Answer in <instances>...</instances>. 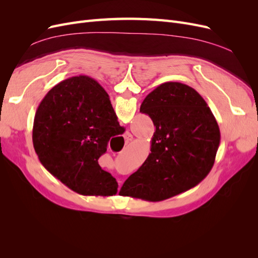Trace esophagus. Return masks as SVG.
I'll return each mask as SVG.
<instances>
[{
  "mask_svg": "<svg viewBox=\"0 0 258 258\" xmlns=\"http://www.w3.org/2000/svg\"><path fill=\"white\" fill-rule=\"evenodd\" d=\"M124 142H126V144L127 143H129L130 141H132V139H134V137H132V135L130 134V132H127V134H124Z\"/></svg>",
  "mask_w": 258,
  "mask_h": 258,
  "instance_id": "1",
  "label": "esophagus"
}]
</instances>
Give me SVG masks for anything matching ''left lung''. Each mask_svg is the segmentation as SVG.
Wrapping results in <instances>:
<instances>
[{
	"instance_id": "8db88e82",
	"label": "left lung",
	"mask_w": 258,
	"mask_h": 258,
	"mask_svg": "<svg viewBox=\"0 0 258 258\" xmlns=\"http://www.w3.org/2000/svg\"><path fill=\"white\" fill-rule=\"evenodd\" d=\"M140 112L156 130L151 154L121 187L124 196L161 201L198 185L212 169L221 141L205 99L189 86L168 82L148 93Z\"/></svg>"
}]
</instances>
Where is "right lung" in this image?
I'll list each match as a JSON object with an SVG mask.
<instances>
[{"instance_id": "add662e5", "label": "right lung", "mask_w": 258, "mask_h": 258, "mask_svg": "<svg viewBox=\"0 0 258 258\" xmlns=\"http://www.w3.org/2000/svg\"><path fill=\"white\" fill-rule=\"evenodd\" d=\"M122 132L107 92L80 75L60 82L44 97L32 141L45 169L69 188L84 196H113L118 184L98 160L110 139Z\"/></svg>"}]
</instances>
